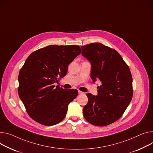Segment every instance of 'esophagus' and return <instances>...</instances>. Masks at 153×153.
<instances>
[{
	"label": "esophagus",
	"mask_w": 153,
	"mask_h": 153,
	"mask_svg": "<svg viewBox=\"0 0 153 153\" xmlns=\"http://www.w3.org/2000/svg\"><path fill=\"white\" fill-rule=\"evenodd\" d=\"M78 94H83V92H82V91H80V90H78Z\"/></svg>",
	"instance_id": "1"
}]
</instances>
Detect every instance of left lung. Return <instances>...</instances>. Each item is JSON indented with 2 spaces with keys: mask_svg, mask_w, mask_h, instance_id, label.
I'll list each match as a JSON object with an SVG mask.
<instances>
[{
  "mask_svg": "<svg viewBox=\"0 0 153 153\" xmlns=\"http://www.w3.org/2000/svg\"><path fill=\"white\" fill-rule=\"evenodd\" d=\"M82 55L91 64L90 77L97 87V95L87 94L84 107L85 119L90 124L106 126L118 120L133 95L132 77L128 66L116 50L100 43L81 46Z\"/></svg>",
  "mask_w": 153,
  "mask_h": 153,
  "instance_id": "left-lung-1",
  "label": "left lung"
}]
</instances>
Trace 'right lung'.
Listing matches in <instances>:
<instances>
[{
    "mask_svg": "<svg viewBox=\"0 0 153 153\" xmlns=\"http://www.w3.org/2000/svg\"><path fill=\"white\" fill-rule=\"evenodd\" d=\"M80 52L77 45H52L35 51L26 59L18 76V95L35 121L51 126L65 117L69 103L78 92L54 85L58 77L66 76L69 65Z\"/></svg>",
    "mask_w": 153,
    "mask_h": 153,
    "instance_id": "right-lung-1",
    "label": "right lung"
}]
</instances>
